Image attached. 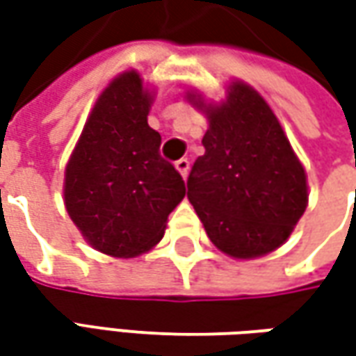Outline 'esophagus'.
<instances>
[{
	"instance_id": "esophagus-1",
	"label": "esophagus",
	"mask_w": 356,
	"mask_h": 356,
	"mask_svg": "<svg viewBox=\"0 0 356 356\" xmlns=\"http://www.w3.org/2000/svg\"><path fill=\"white\" fill-rule=\"evenodd\" d=\"M176 170L182 174V178H186L188 172H190V160H188V158H180V160L176 162Z\"/></svg>"
}]
</instances>
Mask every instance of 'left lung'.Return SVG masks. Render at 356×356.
<instances>
[{
  "label": "left lung",
  "instance_id": "8db88e82",
  "mask_svg": "<svg viewBox=\"0 0 356 356\" xmlns=\"http://www.w3.org/2000/svg\"><path fill=\"white\" fill-rule=\"evenodd\" d=\"M198 108L202 99L190 95ZM210 129L188 176V200L212 243L250 259L277 250L307 208V178L267 103L234 83L226 103L208 106Z\"/></svg>",
  "mask_w": 356,
  "mask_h": 356
}]
</instances>
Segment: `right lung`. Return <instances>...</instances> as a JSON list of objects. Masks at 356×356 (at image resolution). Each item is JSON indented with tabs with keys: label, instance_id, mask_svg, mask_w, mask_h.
<instances>
[{
	"label": "right lung",
	"instance_id": "1",
	"mask_svg": "<svg viewBox=\"0 0 356 356\" xmlns=\"http://www.w3.org/2000/svg\"><path fill=\"white\" fill-rule=\"evenodd\" d=\"M152 97L136 71L117 76L99 97L65 170V206L99 252L134 257L164 236L182 202L180 172L160 156L148 127Z\"/></svg>",
	"mask_w": 356,
	"mask_h": 356
}]
</instances>
